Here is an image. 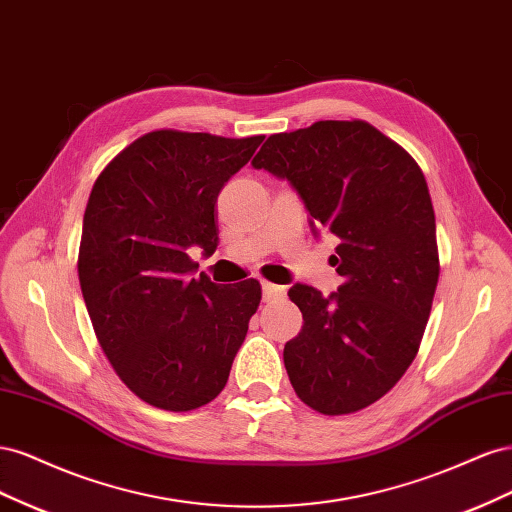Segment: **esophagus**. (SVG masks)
<instances>
[{"instance_id": "1", "label": "esophagus", "mask_w": 512, "mask_h": 512, "mask_svg": "<svg viewBox=\"0 0 512 512\" xmlns=\"http://www.w3.org/2000/svg\"><path fill=\"white\" fill-rule=\"evenodd\" d=\"M286 294V286H277V284H269L262 282V301H275Z\"/></svg>"}]
</instances>
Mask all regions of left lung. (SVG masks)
Returning a JSON list of instances; mask_svg holds the SVG:
<instances>
[{
	"instance_id": "left-lung-1",
	"label": "left lung",
	"mask_w": 512,
	"mask_h": 512,
	"mask_svg": "<svg viewBox=\"0 0 512 512\" xmlns=\"http://www.w3.org/2000/svg\"><path fill=\"white\" fill-rule=\"evenodd\" d=\"M252 166L290 183L316 239L324 230L339 239L337 292L288 290L303 314L284 346L292 389L322 414L363 410L414 361L438 286L436 215L421 168L365 121L273 134Z\"/></svg>"
}]
</instances>
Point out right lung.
I'll use <instances>...</instances> for the list:
<instances>
[{"instance_id": "add662e5", "label": "right lung", "mask_w": 512, "mask_h": 512, "mask_svg": "<svg viewBox=\"0 0 512 512\" xmlns=\"http://www.w3.org/2000/svg\"><path fill=\"white\" fill-rule=\"evenodd\" d=\"M265 136L158 130L108 164L83 218L79 280L98 342L147 404L188 412L226 386L260 284L194 277L218 247L215 203Z\"/></svg>"}]
</instances>
